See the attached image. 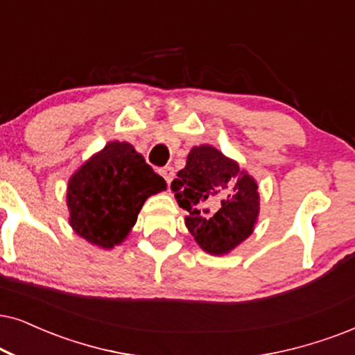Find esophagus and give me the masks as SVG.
<instances>
[{
  "label": "esophagus",
  "mask_w": 355,
  "mask_h": 355,
  "mask_svg": "<svg viewBox=\"0 0 355 355\" xmlns=\"http://www.w3.org/2000/svg\"><path fill=\"white\" fill-rule=\"evenodd\" d=\"M160 175H162V177L165 178V182H167L168 185H170V182H172L173 177H175L173 167H164V168H160Z\"/></svg>",
  "instance_id": "esophagus-1"
}]
</instances>
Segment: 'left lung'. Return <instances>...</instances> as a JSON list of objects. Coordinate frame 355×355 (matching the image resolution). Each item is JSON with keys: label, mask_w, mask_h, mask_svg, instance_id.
I'll return each mask as SVG.
<instances>
[{"label": "left lung", "mask_w": 355, "mask_h": 355, "mask_svg": "<svg viewBox=\"0 0 355 355\" xmlns=\"http://www.w3.org/2000/svg\"><path fill=\"white\" fill-rule=\"evenodd\" d=\"M172 191L188 213V231L205 252H231L254 232L260 209L257 182L213 146L193 147Z\"/></svg>", "instance_id": "left-lung-1"}]
</instances>
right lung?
I'll return each instance as SVG.
<instances>
[{"label":"right lung","instance_id":"add662e5","mask_svg":"<svg viewBox=\"0 0 355 355\" xmlns=\"http://www.w3.org/2000/svg\"><path fill=\"white\" fill-rule=\"evenodd\" d=\"M165 188L164 178L129 142H107L69 180L71 230L89 244L113 249L128 237L146 200Z\"/></svg>","mask_w":355,"mask_h":355}]
</instances>
